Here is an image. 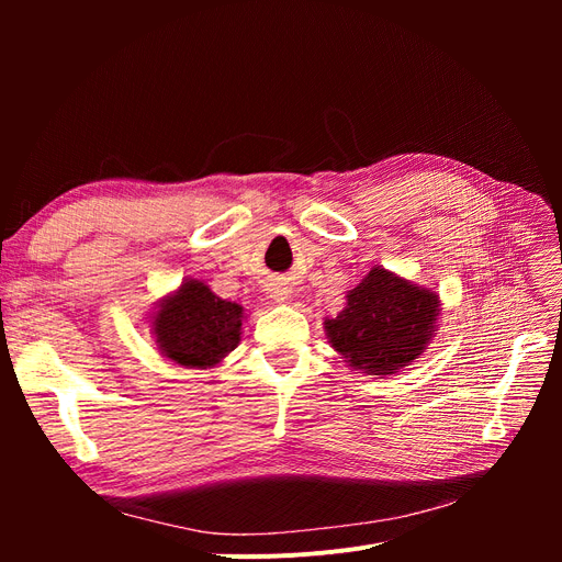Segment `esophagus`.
<instances>
[{
	"label": "esophagus",
	"mask_w": 562,
	"mask_h": 562,
	"mask_svg": "<svg viewBox=\"0 0 562 562\" xmlns=\"http://www.w3.org/2000/svg\"><path fill=\"white\" fill-rule=\"evenodd\" d=\"M271 297H274L277 302H285L288 297H291V291H288V288H271Z\"/></svg>",
	"instance_id": "obj_1"
}]
</instances>
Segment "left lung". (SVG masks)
<instances>
[{"label": "left lung", "mask_w": 562, "mask_h": 562, "mask_svg": "<svg viewBox=\"0 0 562 562\" xmlns=\"http://www.w3.org/2000/svg\"><path fill=\"white\" fill-rule=\"evenodd\" d=\"M440 297L384 267L347 293L345 310L323 321L333 349L366 375H394L431 345Z\"/></svg>", "instance_id": "left-lung-1"}]
</instances>
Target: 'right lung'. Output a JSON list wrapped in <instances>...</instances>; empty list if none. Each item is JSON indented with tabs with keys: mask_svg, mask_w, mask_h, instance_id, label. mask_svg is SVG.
I'll use <instances>...</instances> for the list:
<instances>
[{
	"mask_svg": "<svg viewBox=\"0 0 562 562\" xmlns=\"http://www.w3.org/2000/svg\"><path fill=\"white\" fill-rule=\"evenodd\" d=\"M244 307L217 297L211 288L184 279L149 316V328L168 361L184 368H215L241 339Z\"/></svg>",
	"mask_w": 562,
	"mask_h": 562,
	"instance_id": "add662e5",
	"label": "right lung"
}]
</instances>
